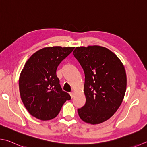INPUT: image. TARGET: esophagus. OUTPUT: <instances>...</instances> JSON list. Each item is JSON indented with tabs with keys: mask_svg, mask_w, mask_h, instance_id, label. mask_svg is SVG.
I'll return each mask as SVG.
<instances>
[{
	"mask_svg": "<svg viewBox=\"0 0 147 147\" xmlns=\"http://www.w3.org/2000/svg\"><path fill=\"white\" fill-rule=\"evenodd\" d=\"M70 96L71 97V98H73V97L74 96V93L73 92H70Z\"/></svg>",
	"mask_w": 147,
	"mask_h": 147,
	"instance_id": "1",
	"label": "esophagus"
}]
</instances>
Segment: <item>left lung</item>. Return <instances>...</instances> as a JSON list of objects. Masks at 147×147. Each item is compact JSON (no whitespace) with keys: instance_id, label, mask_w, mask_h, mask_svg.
<instances>
[{"instance_id":"obj_1","label":"left lung","mask_w":147,"mask_h":147,"mask_svg":"<svg viewBox=\"0 0 147 147\" xmlns=\"http://www.w3.org/2000/svg\"><path fill=\"white\" fill-rule=\"evenodd\" d=\"M73 55L85 73V105L78 109L83 121L99 124L113 115L122 104L127 76L121 60L99 45L78 47Z\"/></svg>"}]
</instances>
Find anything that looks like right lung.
I'll return each instance as SVG.
<instances>
[{
	"instance_id": "1",
	"label": "right lung",
	"mask_w": 147,
	"mask_h": 147,
	"mask_svg": "<svg viewBox=\"0 0 147 147\" xmlns=\"http://www.w3.org/2000/svg\"><path fill=\"white\" fill-rule=\"evenodd\" d=\"M74 47H45L32 55L19 78L21 99L32 116L41 120L55 118L62 106L70 100L62 90L56 71L60 63Z\"/></svg>"
}]
</instances>
